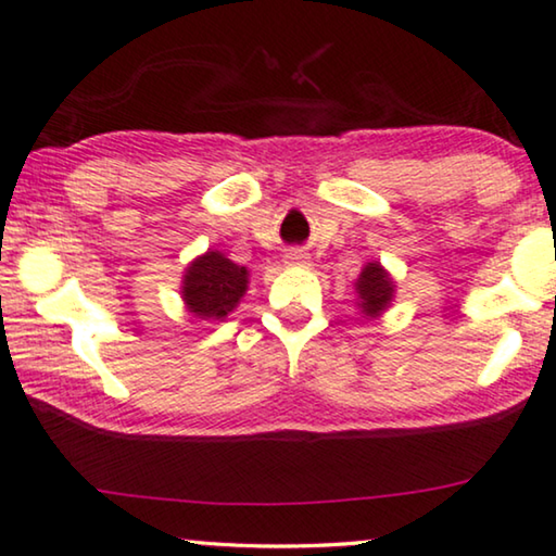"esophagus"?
Wrapping results in <instances>:
<instances>
[{
    "mask_svg": "<svg viewBox=\"0 0 556 556\" xmlns=\"http://www.w3.org/2000/svg\"><path fill=\"white\" fill-rule=\"evenodd\" d=\"M307 260H309V256L302 254L300 249H289V254H287L289 264H307Z\"/></svg>",
    "mask_w": 556,
    "mask_h": 556,
    "instance_id": "34e87169",
    "label": "esophagus"
}]
</instances>
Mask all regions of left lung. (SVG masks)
<instances>
[{"label":"left lung","instance_id":"8db88e82","mask_svg":"<svg viewBox=\"0 0 556 556\" xmlns=\"http://www.w3.org/2000/svg\"><path fill=\"white\" fill-rule=\"evenodd\" d=\"M355 294H357V309L365 317H380L395 300V279L390 271L382 267L380 262H367L363 271L355 279Z\"/></svg>","mask_w":556,"mask_h":556}]
</instances>
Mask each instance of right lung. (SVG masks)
Here are the masks:
<instances>
[{"mask_svg": "<svg viewBox=\"0 0 556 556\" xmlns=\"http://www.w3.org/2000/svg\"><path fill=\"white\" fill-rule=\"evenodd\" d=\"M249 289V269L208 249L189 262L181 279V300L199 319H224L239 307Z\"/></svg>", "mask_w": 556, "mask_h": 556, "instance_id": "1", "label": "right lung"}]
</instances>
